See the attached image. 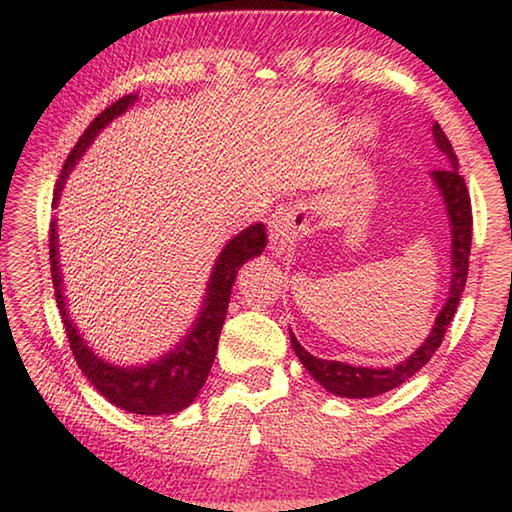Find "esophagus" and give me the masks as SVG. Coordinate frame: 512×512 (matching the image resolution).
<instances>
[{"label":"esophagus","instance_id":"esophagus-1","mask_svg":"<svg viewBox=\"0 0 512 512\" xmlns=\"http://www.w3.org/2000/svg\"><path fill=\"white\" fill-rule=\"evenodd\" d=\"M307 227L305 209L300 205H285L275 209L269 218V243L273 255H285L294 243L303 237Z\"/></svg>","mask_w":512,"mask_h":512}]
</instances>
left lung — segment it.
<instances>
[{
    "label": "left lung",
    "instance_id": "left-lung-1",
    "mask_svg": "<svg viewBox=\"0 0 512 512\" xmlns=\"http://www.w3.org/2000/svg\"><path fill=\"white\" fill-rule=\"evenodd\" d=\"M433 139L435 145L444 152L446 168L433 170L431 177L442 193L446 216H449L451 225V285L449 294H446V303L435 316V323L431 328V335L424 339L415 353L403 362L394 364V367H355V364L337 362V360H321L314 358L298 344L294 332L289 330L291 346L298 355L303 367L312 373V378L319 383L326 392L335 396H344V399H371V396H380L389 392V389L403 385L405 380L415 376V373L424 367V364L433 358V353L440 348L444 332L456 314V307L460 303L462 291H465L467 271H469V248H472V200H469V191L465 180L458 173V157L453 152L449 139L442 132L440 125H433Z\"/></svg>",
    "mask_w": 512,
    "mask_h": 512
}]
</instances>
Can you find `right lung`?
<instances>
[{
  "label": "right lung",
  "instance_id": "obj_1",
  "mask_svg": "<svg viewBox=\"0 0 512 512\" xmlns=\"http://www.w3.org/2000/svg\"><path fill=\"white\" fill-rule=\"evenodd\" d=\"M139 100L136 95H125L111 107L104 109L86 132L79 136V141L72 152L68 154L66 164H63L61 177L56 182L54 202L59 205L61 191L68 182V175L72 168L77 166L81 154L86 148H91L95 136L107 127L113 118L123 116V113ZM266 248V232L262 223H255L241 230L237 237H232L225 243L221 255L216 257V264L209 275L205 296H202V307L193 321V326L186 330V335L170 348L161 358L134 364V367H125V364L109 362L97 355L86 339L81 337L75 323H72L68 314L66 294H63V275L59 264V234H56V221L50 225V264H52V282H54V296L56 305H59L61 321L68 332L70 351L75 355L79 369L84 376L91 380V385L100 392L104 399L116 405V408L125 412H134V415H175L189 408L196 399L198 392L205 385V380L212 371V364L216 358L218 337H221L227 303H230L232 285L237 280V273L250 257L262 255Z\"/></svg>",
  "mask_w": 512,
  "mask_h": 512
}]
</instances>
